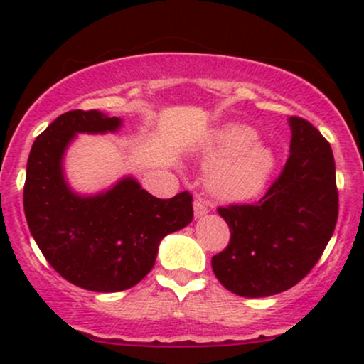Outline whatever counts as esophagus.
Masks as SVG:
<instances>
[{
    "label": "esophagus",
    "instance_id": "esophagus-1",
    "mask_svg": "<svg viewBox=\"0 0 364 364\" xmlns=\"http://www.w3.org/2000/svg\"><path fill=\"white\" fill-rule=\"evenodd\" d=\"M209 211V204L205 203L204 199H196L193 200V215H196V218H203L204 215H208Z\"/></svg>",
    "mask_w": 364,
    "mask_h": 364
}]
</instances>
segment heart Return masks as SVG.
Wrapping results in <instances>:
<instances>
[{"label": "heart", "instance_id": "obj_1", "mask_svg": "<svg viewBox=\"0 0 364 364\" xmlns=\"http://www.w3.org/2000/svg\"><path fill=\"white\" fill-rule=\"evenodd\" d=\"M257 139L255 128L229 123L216 128L203 142L200 156L209 165L205 186L213 197L225 203H245L266 188L277 167V156Z\"/></svg>", "mask_w": 364, "mask_h": 364}]
</instances>
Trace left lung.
<instances>
[{"label":"left lung","mask_w":364,"mask_h":364,"mask_svg":"<svg viewBox=\"0 0 364 364\" xmlns=\"http://www.w3.org/2000/svg\"><path fill=\"white\" fill-rule=\"evenodd\" d=\"M291 149L280 178L257 204L220 208L229 247L211 259L215 277L243 297L280 294L317 264L338 218L335 159L321 132L289 117Z\"/></svg>","instance_id":"left-lung-1"}]
</instances>
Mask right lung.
<instances>
[{"label": "right lung", "mask_w": 364, "mask_h": 364, "mask_svg": "<svg viewBox=\"0 0 364 364\" xmlns=\"http://www.w3.org/2000/svg\"><path fill=\"white\" fill-rule=\"evenodd\" d=\"M123 119L100 111H70L33 142L26 167L24 213L47 262L70 284L119 292L153 269L160 241L193 218L192 196L156 199L134 176L111 188L79 193L65 174V153L79 134H114Z\"/></svg>", "instance_id": "add662e5"}]
</instances>
